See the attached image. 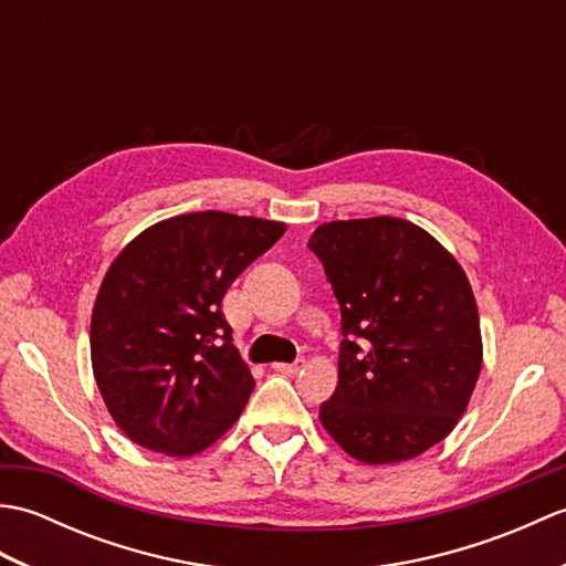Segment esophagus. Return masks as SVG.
Listing matches in <instances>:
<instances>
[{"mask_svg":"<svg viewBox=\"0 0 566 566\" xmlns=\"http://www.w3.org/2000/svg\"><path fill=\"white\" fill-rule=\"evenodd\" d=\"M304 359H296V363H276L272 365L274 371H282V375H298V371L304 369Z\"/></svg>","mask_w":566,"mask_h":566,"instance_id":"esophagus-1","label":"esophagus"}]
</instances>
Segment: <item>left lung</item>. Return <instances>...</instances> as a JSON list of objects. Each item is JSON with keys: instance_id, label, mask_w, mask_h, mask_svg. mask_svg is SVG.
Here are the masks:
<instances>
[{"instance_id": "left-lung-1", "label": "left lung", "mask_w": 566, "mask_h": 566, "mask_svg": "<svg viewBox=\"0 0 566 566\" xmlns=\"http://www.w3.org/2000/svg\"><path fill=\"white\" fill-rule=\"evenodd\" d=\"M340 304L338 387L321 423L365 464L430 450L467 411L482 331L464 270L423 228L394 216L331 221L308 240Z\"/></svg>"}]
</instances>
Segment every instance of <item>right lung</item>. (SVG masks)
I'll return each instance as SVG.
<instances>
[{
	"label": "right lung",
	"mask_w": 566,
	"mask_h": 566,
	"mask_svg": "<svg viewBox=\"0 0 566 566\" xmlns=\"http://www.w3.org/2000/svg\"><path fill=\"white\" fill-rule=\"evenodd\" d=\"M284 231L197 211L146 228L112 262L92 311V369L116 426L140 448L197 454L243 413L255 381L221 302Z\"/></svg>",
	"instance_id": "obj_1"
}]
</instances>
